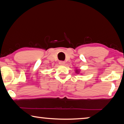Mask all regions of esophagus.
<instances>
[{
	"label": "esophagus",
	"instance_id": "34e87169",
	"mask_svg": "<svg viewBox=\"0 0 124 124\" xmlns=\"http://www.w3.org/2000/svg\"><path fill=\"white\" fill-rule=\"evenodd\" d=\"M59 64H60V65L64 66V64H65V62H64V61H60L59 62Z\"/></svg>",
	"mask_w": 124,
	"mask_h": 124
}]
</instances>
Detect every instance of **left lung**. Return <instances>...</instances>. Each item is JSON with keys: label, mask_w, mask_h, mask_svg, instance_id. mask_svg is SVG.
Wrapping results in <instances>:
<instances>
[{"label": "left lung", "mask_w": 124, "mask_h": 124, "mask_svg": "<svg viewBox=\"0 0 124 124\" xmlns=\"http://www.w3.org/2000/svg\"><path fill=\"white\" fill-rule=\"evenodd\" d=\"M75 72H76L78 74L79 72H80V71H79V70H78V69H76Z\"/></svg>", "instance_id": "8db88e82"}]
</instances>
